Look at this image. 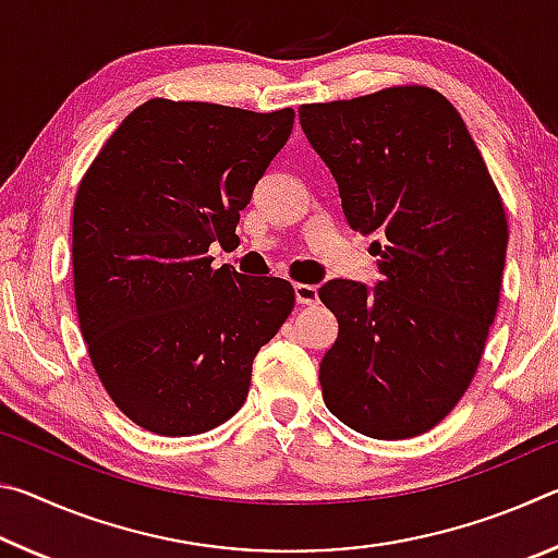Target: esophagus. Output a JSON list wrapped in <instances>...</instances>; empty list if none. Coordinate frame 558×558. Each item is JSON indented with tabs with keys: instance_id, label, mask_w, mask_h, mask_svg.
Wrapping results in <instances>:
<instances>
[{
	"instance_id": "esophagus-1",
	"label": "esophagus",
	"mask_w": 558,
	"mask_h": 558,
	"mask_svg": "<svg viewBox=\"0 0 558 558\" xmlns=\"http://www.w3.org/2000/svg\"><path fill=\"white\" fill-rule=\"evenodd\" d=\"M295 300L298 305H317V288L315 286H307V282H295Z\"/></svg>"
}]
</instances>
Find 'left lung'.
Listing matches in <instances>:
<instances>
[{
	"mask_svg": "<svg viewBox=\"0 0 558 558\" xmlns=\"http://www.w3.org/2000/svg\"><path fill=\"white\" fill-rule=\"evenodd\" d=\"M337 179L349 226L376 233L381 280H329L339 325L319 364L323 399L369 438H413L456 409L493 325L507 214L452 102L428 86L300 106Z\"/></svg>",
	"mask_w": 558,
	"mask_h": 558,
	"instance_id": "8db88e82",
	"label": "left lung"
}]
</instances>
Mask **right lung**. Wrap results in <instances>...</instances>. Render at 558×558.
<instances>
[{
    "label": "right lung",
    "mask_w": 558,
    "mask_h": 558,
    "mask_svg": "<svg viewBox=\"0 0 558 558\" xmlns=\"http://www.w3.org/2000/svg\"><path fill=\"white\" fill-rule=\"evenodd\" d=\"M295 110L153 98L106 140L73 202L81 335L112 403L157 436L229 421L295 305L282 278L214 268L209 245L288 143Z\"/></svg>",
    "instance_id": "right-lung-1"
}]
</instances>
